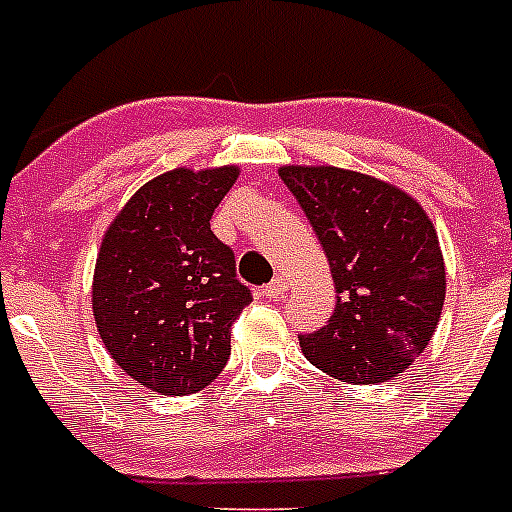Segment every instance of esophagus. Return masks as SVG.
Returning a JSON list of instances; mask_svg holds the SVG:
<instances>
[{
  "instance_id": "34e87169",
  "label": "esophagus",
  "mask_w": 512,
  "mask_h": 512,
  "mask_svg": "<svg viewBox=\"0 0 512 512\" xmlns=\"http://www.w3.org/2000/svg\"><path fill=\"white\" fill-rule=\"evenodd\" d=\"M286 289H289V286H286V278H273V281H270V284L263 289V297L265 299H281L286 294Z\"/></svg>"
}]
</instances>
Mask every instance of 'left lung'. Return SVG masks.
Listing matches in <instances>:
<instances>
[{
  "mask_svg": "<svg viewBox=\"0 0 512 512\" xmlns=\"http://www.w3.org/2000/svg\"><path fill=\"white\" fill-rule=\"evenodd\" d=\"M278 176L305 210L339 294L326 326L299 334L305 357L350 384L402 373L434 336L447 292L426 210L355 170L286 165Z\"/></svg>",
  "mask_w": 512,
  "mask_h": 512,
  "instance_id": "1",
  "label": "left lung"
}]
</instances>
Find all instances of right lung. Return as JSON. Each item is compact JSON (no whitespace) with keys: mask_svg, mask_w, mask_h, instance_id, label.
Here are the masks:
<instances>
[{"mask_svg":"<svg viewBox=\"0 0 512 512\" xmlns=\"http://www.w3.org/2000/svg\"><path fill=\"white\" fill-rule=\"evenodd\" d=\"M239 168H176L141 186L99 247L91 307L112 360L160 394H194L226 368L252 302L234 249L210 231Z\"/></svg>","mask_w":512,"mask_h":512,"instance_id":"obj_1","label":"right lung"}]
</instances>
